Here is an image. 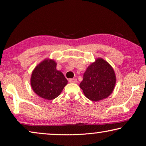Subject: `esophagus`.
<instances>
[{
	"label": "esophagus",
	"instance_id": "obj_1",
	"mask_svg": "<svg viewBox=\"0 0 146 146\" xmlns=\"http://www.w3.org/2000/svg\"><path fill=\"white\" fill-rule=\"evenodd\" d=\"M69 82L71 83H76L77 82V80L75 78H70L69 79Z\"/></svg>",
	"mask_w": 146,
	"mask_h": 146
}]
</instances>
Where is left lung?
<instances>
[{"label":"left lung","instance_id":"1","mask_svg":"<svg viewBox=\"0 0 146 146\" xmlns=\"http://www.w3.org/2000/svg\"><path fill=\"white\" fill-rule=\"evenodd\" d=\"M80 88L88 99L98 101L108 97L114 90L116 76L111 66L101 58L96 59L84 73Z\"/></svg>","mask_w":146,"mask_h":146}]
</instances>
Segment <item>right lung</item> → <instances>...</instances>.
I'll return each instance as SVG.
<instances>
[{
    "label": "right lung",
    "mask_w": 146,
    "mask_h": 146,
    "mask_svg": "<svg viewBox=\"0 0 146 146\" xmlns=\"http://www.w3.org/2000/svg\"><path fill=\"white\" fill-rule=\"evenodd\" d=\"M56 67L55 60L45 59L32 72L31 88L36 95L44 99L51 100L56 98L68 84L63 73Z\"/></svg>",
    "instance_id": "add662e5"
}]
</instances>
